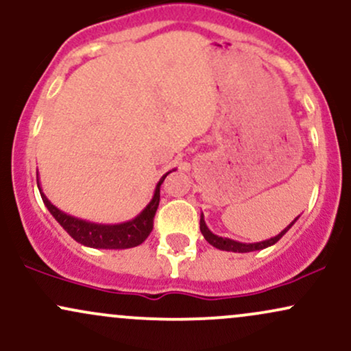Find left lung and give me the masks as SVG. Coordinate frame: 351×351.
Here are the masks:
<instances>
[{"label": "left lung", "mask_w": 351, "mask_h": 351, "mask_svg": "<svg viewBox=\"0 0 351 351\" xmlns=\"http://www.w3.org/2000/svg\"><path fill=\"white\" fill-rule=\"evenodd\" d=\"M297 219H299V217H295V219H293L292 223L284 229V231H280L276 237H271V239H267V241H261V243H252V244L237 243V241L228 239V237H221V236L213 234V232L208 229L206 223H204L203 215H201V219H199V229H201V234L204 236V239H206L211 245H215L216 249H221V251H229V252H252V251H261V249H265V247H269V245L276 244L277 241H279L280 237L293 226V223H295Z\"/></svg>", "instance_id": "8db88e82"}]
</instances>
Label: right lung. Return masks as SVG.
I'll list each match as a JSON object with an SVG mask.
<instances>
[{"instance_id":"right-lung-1","label":"right lung","mask_w":351,"mask_h":351,"mask_svg":"<svg viewBox=\"0 0 351 351\" xmlns=\"http://www.w3.org/2000/svg\"><path fill=\"white\" fill-rule=\"evenodd\" d=\"M167 175H163L162 180L158 181V184H156L155 188V195H153L150 203L147 204V208L132 221L120 224H95L90 223V221H84L79 219V217L66 215V213H62L60 209L56 208L54 204L46 198L39 181L38 188L46 208L49 209V213L56 217V221H58L60 226L69 232L72 239L87 245V247L94 249H128L142 244L143 241L150 236L153 229V217H155V213L156 209H158L160 203V186H162Z\"/></svg>"}]
</instances>
